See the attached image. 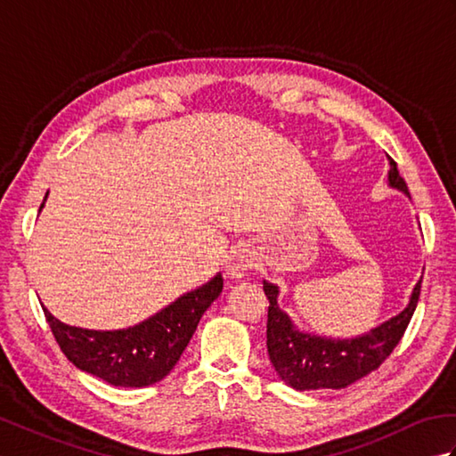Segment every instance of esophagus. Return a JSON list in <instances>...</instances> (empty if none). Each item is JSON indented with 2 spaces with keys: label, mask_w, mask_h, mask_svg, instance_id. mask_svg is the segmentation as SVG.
Instances as JSON below:
<instances>
[{
  "label": "esophagus",
  "mask_w": 456,
  "mask_h": 456,
  "mask_svg": "<svg viewBox=\"0 0 456 456\" xmlns=\"http://www.w3.org/2000/svg\"><path fill=\"white\" fill-rule=\"evenodd\" d=\"M250 268H253V256L245 253V250H237V253H233V256L229 258L227 274L231 278H243Z\"/></svg>",
  "instance_id": "esophagus-1"
}]
</instances>
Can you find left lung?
<instances>
[{
    "label": "left lung",
    "instance_id": "obj_1",
    "mask_svg": "<svg viewBox=\"0 0 456 456\" xmlns=\"http://www.w3.org/2000/svg\"><path fill=\"white\" fill-rule=\"evenodd\" d=\"M388 183L408 193L398 164L390 157ZM268 297L266 346L274 370L294 390H341L376 370L400 343L418 307L421 280L415 284L410 304L402 314L354 338H327L297 331L292 319L278 307V286L263 282Z\"/></svg>",
    "mask_w": 456,
    "mask_h": 456
}]
</instances>
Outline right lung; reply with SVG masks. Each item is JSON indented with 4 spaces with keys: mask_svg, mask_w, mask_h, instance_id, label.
<instances>
[{
    "mask_svg": "<svg viewBox=\"0 0 456 456\" xmlns=\"http://www.w3.org/2000/svg\"><path fill=\"white\" fill-rule=\"evenodd\" d=\"M45 203H41L43 209ZM38 209V211H41ZM223 289L221 274L180 296L176 302L118 331H94L62 323L43 305V312L64 356L80 370L121 388H144L160 382L178 362L201 315Z\"/></svg>",
    "mask_w": 456,
    "mask_h": 456,
    "instance_id": "add662e5",
    "label": "right lung"
}]
</instances>
